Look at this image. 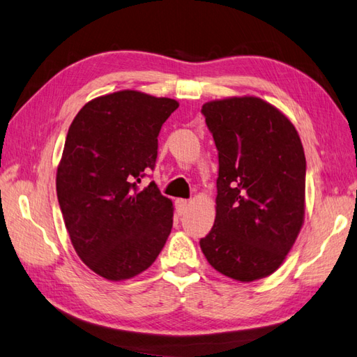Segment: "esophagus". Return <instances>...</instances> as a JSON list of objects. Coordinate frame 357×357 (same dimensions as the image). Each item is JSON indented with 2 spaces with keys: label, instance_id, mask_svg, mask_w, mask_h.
<instances>
[{
  "label": "esophagus",
  "instance_id": "34e87169",
  "mask_svg": "<svg viewBox=\"0 0 357 357\" xmlns=\"http://www.w3.org/2000/svg\"><path fill=\"white\" fill-rule=\"evenodd\" d=\"M188 206H190V202L185 201V199H176V213L179 216H184L188 210Z\"/></svg>",
  "mask_w": 357,
  "mask_h": 357
}]
</instances>
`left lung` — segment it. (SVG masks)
<instances>
[{"label": "left lung", "mask_w": 357, "mask_h": 357, "mask_svg": "<svg viewBox=\"0 0 357 357\" xmlns=\"http://www.w3.org/2000/svg\"><path fill=\"white\" fill-rule=\"evenodd\" d=\"M219 152L216 219L201 238L211 266L242 283L275 272L304 223L305 156L286 115L259 97L202 106Z\"/></svg>", "instance_id": "left-lung-1"}]
</instances>
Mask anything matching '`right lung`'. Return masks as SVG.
I'll use <instances>...</instances> for the list:
<instances>
[{"instance_id": "obj_1", "label": "right lung", "mask_w": 357, "mask_h": 357, "mask_svg": "<svg viewBox=\"0 0 357 357\" xmlns=\"http://www.w3.org/2000/svg\"><path fill=\"white\" fill-rule=\"evenodd\" d=\"M179 103L124 89L88 102L74 117L57 165L56 192L80 260L106 280L152 266L173 225V204L155 182L158 135Z\"/></svg>"}]
</instances>
